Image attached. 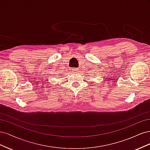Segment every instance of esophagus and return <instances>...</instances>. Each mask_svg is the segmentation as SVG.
<instances>
[{
  "label": "esophagus",
  "mask_w": 150,
  "mask_h": 150,
  "mask_svg": "<svg viewBox=\"0 0 150 150\" xmlns=\"http://www.w3.org/2000/svg\"><path fill=\"white\" fill-rule=\"evenodd\" d=\"M72 71L73 72H77L78 71V68H72Z\"/></svg>",
  "instance_id": "34e87169"
}]
</instances>
